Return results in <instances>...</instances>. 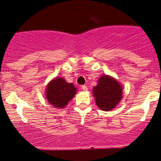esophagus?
I'll list each match as a JSON object with an SVG mask.
<instances>
[{
	"label": "esophagus",
	"mask_w": 161,
	"mask_h": 161,
	"mask_svg": "<svg viewBox=\"0 0 161 161\" xmlns=\"http://www.w3.org/2000/svg\"><path fill=\"white\" fill-rule=\"evenodd\" d=\"M82 90H84V91H86L87 90H88V88H87V86H82Z\"/></svg>",
	"instance_id": "1"
}]
</instances>
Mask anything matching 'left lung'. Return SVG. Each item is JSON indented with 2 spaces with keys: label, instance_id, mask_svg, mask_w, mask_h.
Segmentation results:
<instances>
[{
  "label": "left lung",
  "instance_id": "1",
  "mask_svg": "<svg viewBox=\"0 0 161 161\" xmlns=\"http://www.w3.org/2000/svg\"><path fill=\"white\" fill-rule=\"evenodd\" d=\"M96 103L103 111H111L122 99V86L109 75H103L92 89Z\"/></svg>",
  "mask_w": 161,
  "mask_h": 161
}]
</instances>
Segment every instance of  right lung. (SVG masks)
<instances>
[{"label":"right lung","mask_w":161,"mask_h":161,"mask_svg":"<svg viewBox=\"0 0 161 161\" xmlns=\"http://www.w3.org/2000/svg\"><path fill=\"white\" fill-rule=\"evenodd\" d=\"M76 93V88L63 78H55L47 86V101L56 108L63 109Z\"/></svg>","instance_id":"right-lung-1"}]
</instances>
